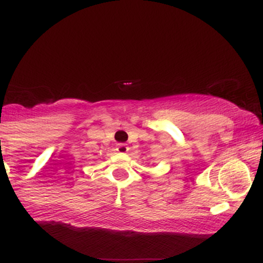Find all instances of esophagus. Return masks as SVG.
Returning <instances> with one entry per match:
<instances>
[{
    "label": "esophagus",
    "instance_id": "1",
    "mask_svg": "<svg viewBox=\"0 0 263 263\" xmlns=\"http://www.w3.org/2000/svg\"><path fill=\"white\" fill-rule=\"evenodd\" d=\"M116 151L119 153H126V152H128V147H127V144H125V143H119L116 146Z\"/></svg>",
    "mask_w": 263,
    "mask_h": 263
}]
</instances>
